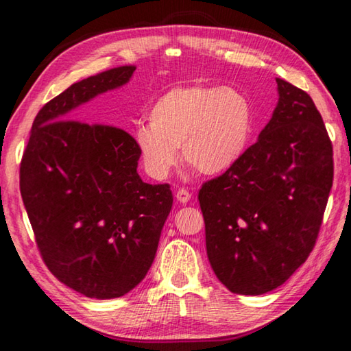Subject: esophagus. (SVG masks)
I'll return each mask as SVG.
<instances>
[{
    "mask_svg": "<svg viewBox=\"0 0 351 351\" xmlns=\"http://www.w3.org/2000/svg\"><path fill=\"white\" fill-rule=\"evenodd\" d=\"M175 197L180 203H187V201H190V198H192V193H190L187 189H178Z\"/></svg>",
    "mask_w": 351,
    "mask_h": 351,
    "instance_id": "1",
    "label": "esophagus"
}]
</instances>
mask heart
Returning a JSON list of instances; mask_svg holds the SVG:
<instances>
[{
    "instance_id": "obj_1",
    "label": "heart",
    "mask_w": 351,
    "mask_h": 351,
    "mask_svg": "<svg viewBox=\"0 0 351 351\" xmlns=\"http://www.w3.org/2000/svg\"><path fill=\"white\" fill-rule=\"evenodd\" d=\"M148 125L134 133L145 170L156 180L167 178L178 161L201 175H218L239 162L254 132V110L235 88L176 86L148 111Z\"/></svg>"
}]
</instances>
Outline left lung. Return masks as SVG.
<instances>
[{"label": "left lung", "instance_id": "8db88e82", "mask_svg": "<svg viewBox=\"0 0 351 351\" xmlns=\"http://www.w3.org/2000/svg\"><path fill=\"white\" fill-rule=\"evenodd\" d=\"M276 82L280 97L258 141L198 193L207 257L234 294L268 293L305 263L332 186L322 116L304 90Z\"/></svg>", "mask_w": 351, "mask_h": 351}]
</instances>
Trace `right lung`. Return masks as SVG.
I'll list each match as a JSON object with an SVG mask.
<instances>
[{"instance_id":"1","label":"right lung","mask_w":351,"mask_h":351,"mask_svg":"<svg viewBox=\"0 0 351 351\" xmlns=\"http://www.w3.org/2000/svg\"><path fill=\"white\" fill-rule=\"evenodd\" d=\"M136 66L73 83L38 111L20 164V192L41 258L91 299L130 293L150 269L173 195L138 175L136 139L71 111L127 83Z\"/></svg>"}]
</instances>
